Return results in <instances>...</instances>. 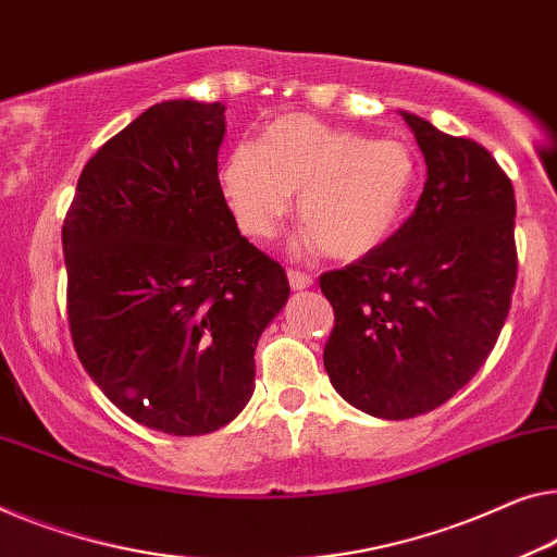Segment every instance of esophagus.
I'll return each mask as SVG.
<instances>
[{
  "label": "esophagus",
  "mask_w": 557,
  "mask_h": 557,
  "mask_svg": "<svg viewBox=\"0 0 557 557\" xmlns=\"http://www.w3.org/2000/svg\"><path fill=\"white\" fill-rule=\"evenodd\" d=\"M287 280L293 289H307V287H312V282H314L310 275H305V272H300V270H289Z\"/></svg>",
  "instance_id": "esophagus-1"
}]
</instances>
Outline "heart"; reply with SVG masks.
Masks as SVG:
<instances>
[{
	"label": "heart",
	"instance_id": "b5f03b06",
	"mask_svg": "<svg viewBox=\"0 0 557 557\" xmlns=\"http://www.w3.org/2000/svg\"><path fill=\"white\" fill-rule=\"evenodd\" d=\"M414 157L400 139H368L310 114H285L260 145L239 143L220 164V195L247 237L268 239L300 193L302 247L335 260L377 250L412 195Z\"/></svg>",
	"mask_w": 557,
	"mask_h": 557
}]
</instances>
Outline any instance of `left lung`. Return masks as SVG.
<instances>
[{"mask_svg": "<svg viewBox=\"0 0 557 557\" xmlns=\"http://www.w3.org/2000/svg\"><path fill=\"white\" fill-rule=\"evenodd\" d=\"M428 164L412 218L320 289L335 310L325 370L372 418L435 410L483 368L518 277L516 193L485 147L400 112Z\"/></svg>", "mask_w": 557, "mask_h": 557, "instance_id": "1", "label": "left lung"}]
</instances>
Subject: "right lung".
Masks as SVG:
<instances>
[{"mask_svg": "<svg viewBox=\"0 0 557 557\" xmlns=\"http://www.w3.org/2000/svg\"><path fill=\"white\" fill-rule=\"evenodd\" d=\"M222 139L225 104L149 107L85 164L62 227L79 362L107 400L168 435L245 410L257 339L289 297L220 195Z\"/></svg>", "mask_w": 557, "mask_h": 557, "instance_id": "add662e5", "label": "right lung"}]
</instances>
